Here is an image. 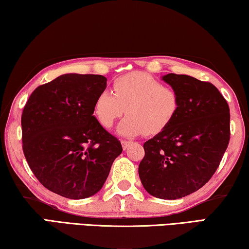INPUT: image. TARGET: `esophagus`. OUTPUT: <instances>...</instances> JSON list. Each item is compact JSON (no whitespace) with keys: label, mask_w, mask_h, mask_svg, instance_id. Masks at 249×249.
I'll use <instances>...</instances> for the list:
<instances>
[{"label":"esophagus","mask_w":249,"mask_h":249,"mask_svg":"<svg viewBox=\"0 0 249 249\" xmlns=\"http://www.w3.org/2000/svg\"><path fill=\"white\" fill-rule=\"evenodd\" d=\"M121 142H122V146H123V149L127 148L128 145L130 144V142H129V141H126V140H122Z\"/></svg>","instance_id":"obj_1"}]
</instances>
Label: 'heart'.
<instances>
[{
    "instance_id": "b5f03b06",
    "label": "heart",
    "mask_w": 249,
    "mask_h": 249,
    "mask_svg": "<svg viewBox=\"0 0 249 249\" xmlns=\"http://www.w3.org/2000/svg\"><path fill=\"white\" fill-rule=\"evenodd\" d=\"M112 93L104 90L96 96L94 113L104 127L111 128L126 112L117 132L123 136L149 135L165 129L178 114L181 99L178 90L145 72H132L117 78Z\"/></svg>"
}]
</instances>
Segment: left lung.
Instances as JSON below:
<instances>
[{"mask_svg": "<svg viewBox=\"0 0 249 249\" xmlns=\"http://www.w3.org/2000/svg\"><path fill=\"white\" fill-rule=\"evenodd\" d=\"M178 90L181 107L167 127L144 144L138 174L146 191L176 200L212 178L230 142V107L212 83L190 75L162 77Z\"/></svg>", "mask_w": 249, "mask_h": 249, "instance_id": "obj_1", "label": "left lung"}]
</instances>
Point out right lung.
<instances>
[{
	"label": "right lung",
	"instance_id": "1",
	"mask_svg": "<svg viewBox=\"0 0 249 249\" xmlns=\"http://www.w3.org/2000/svg\"><path fill=\"white\" fill-rule=\"evenodd\" d=\"M100 74L67 73L34 90L22 114L23 151L39 182L80 200L101 190L123 148L93 115Z\"/></svg>",
	"mask_w": 249,
	"mask_h": 249
}]
</instances>
